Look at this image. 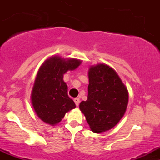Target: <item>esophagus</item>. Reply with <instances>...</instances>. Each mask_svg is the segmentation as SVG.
Returning a JSON list of instances; mask_svg holds the SVG:
<instances>
[{
	"label": "esophagus",
	"mask_w": 160,
	"mask_h": 160,
	"mask_svg": "<svg viewBox=\"0 0 160 160\" xmlns=\"http://www.w3.org/2000/svg\"><path fill=\"white\" fill-rule=\"evenodd\" d=\"M73 101H74V102H75L76 105L78 106L79 104H80V99H79L78 98H74Z\"/></svg>",
	"instance_id": "34e87169"
}]
</instances>
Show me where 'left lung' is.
I'll use <instances>...</instances> for the list:
<instances>
[{
    "mask_svg": "<svg viewBox=\"0 0 160 160\" xmlns=\"http://www.w3.org/2000/svg\"><path fill=\"white\" fill-rule=\"evenodd\" d=\"M128 93L118 75L104 64L89 70L88 96L80 109L93 132L101 133L115 126L126 111Z\"/></svg>",
    "mask_w": 160,
    "mask_h": 160,
    "instance_id": "obj_1",
    "label": "left lung"
}]
</instances>
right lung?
Listing matches in <instances>:
<instances>
[{
	"label": "right lung",
	"instance_id": "1",
	"mask_svg": "<svg viewBox=\"0 0 160 160\" xmlns=\"http://www.w3.org/2000/svg\"><path fill=\"white\" fill-rule=\"evenodd\" d=\"M80 60H65L59 56L49 58L40 67L32 93V102L37 115L46 123L54 125L61 122L66 113L75 108L69 98L63 74L77 69Z\"/></svg>",
	"mask_w": 160,
	"mask_h": 160
}]
</instances>
